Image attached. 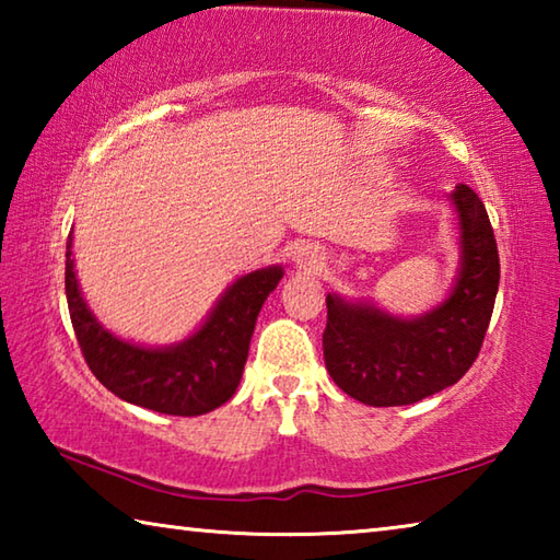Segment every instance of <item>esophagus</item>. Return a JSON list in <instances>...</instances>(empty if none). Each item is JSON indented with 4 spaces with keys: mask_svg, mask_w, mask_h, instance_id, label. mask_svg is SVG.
<instances>
[{
    "mask_svg": "<svg viewBox=\"0 0 560 560\" xmlns=\"http://www.w3.org/2000/svg\"><path fill=\"white\" fill-rule=\"evenodd\" d=\"M293 264H296V269H303V271L324 269V264H326L324 246H318L316 242L301 244L296 254H293Z\"/></svg>",
    "mask_w": 560,
    "mask_h": 560,
    "instance_id": "34e87169",
    "label": "esophagus"
}]
</instances>
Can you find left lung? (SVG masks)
<instances>
[{
	"label": "left lung",
	"mask_w": 560,
	"mask_h": 560,
	"mask_svg": "<svg viewBox=\"0 0 560 560\" xmlns=\"http://www.w3.org/2000/svg\"><path fill=\"white\" fill-rule=\"evenodd\" d=\"M452 202L459 217L462 261L457 283L438 308L400 318L373 303L326 296V371L353 400L412 405L457 383L479 355L497 301L499 252L479 195L457 185Z\"/></svg>",
	"instance_id": "8db88e82"
}]
</instances>
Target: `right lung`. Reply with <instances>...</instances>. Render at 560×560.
<instances>
[{"label": "right lung", "instance_id": "add662e5", "mask_svg": "<svg viewBox=\"0 0 560 560\" xmlns=\"http://www.w3.org/2000/svg\"><path fill=\"white\" fill-rule=\"evenodd\" d=\"M281 277V267L246 273L222 293L200 330L177 346L145 348L108 334L91 314L73 271L71 234L66 242V301L91 373L120 400L163 415L195 417L230 400L259 311Z\"/></svg>", "mask_w": 560, "mask_h": 560}]
</instances>
